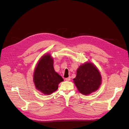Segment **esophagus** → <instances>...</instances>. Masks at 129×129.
<instances>
[{"mask_svg": "<svg viewBox=\"0 0 129 129\" xmlns=\"http://www.w3.org/2000/svg\"><path fill=\"white\" fill-rule=\"evenodd\" d=\"M71 77H67V78H66V81H69L70 80H71Z\"/></svg>", "mask_w": 129, "mask_h": 129, "instance_id": "esophagus-1", "label": "esophagus"}]
</instances>
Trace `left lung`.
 Instances as JSON below:
<instances>
[{
  "label": "left lung",
  "instance_id": "8db88e82",
  "mask_svg": "<svg viewBox=\"0 0 129 129\" xmlns=\"http://www.w3.org/2000/svg\"><path fill=\"white\" fill-rule=\"evenodd\" d=\"M73 80L79 92L88 95L98 90L102 82V77L95 65L86 62L77 69L76 76Z\"/></svg>",
  "mask_w": 129,
  "mask_h": 129
}]
</instances>
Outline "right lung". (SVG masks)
Here are the masks:
<instances>
[{"label": "right lung", "mask_w": 129, "mask_h": 129, "mask_svg": "<svg viewBox=\"0 0 129 129\" xmlns=\"http://www.w3.org/2000/svg\"><path fill=\"white\" fill-rule=\"evenodd\" d=\"M53 58L50 54L42 56L36 66L33 75V81L37 90L45 95H50L58 89V84L63 81L55 72Z\"/></svg>", "instance_id": "add662e5"}]
</instances>
